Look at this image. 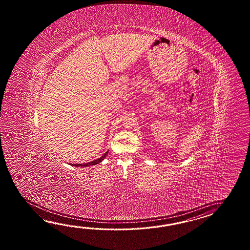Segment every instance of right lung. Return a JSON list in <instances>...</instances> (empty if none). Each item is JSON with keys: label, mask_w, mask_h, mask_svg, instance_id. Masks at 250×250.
Segmentation results:
<instances>
[{"label": "right lung", "mask_w": 250, "mask_h": 250, "mask_svg": "<svg viewBox=\"0 0 250 250\" xmlns=\"http://www.w3.org/2000/svg\"><path fill=\"white\" fill-rule=\"evenodd\" d=\"M108 152L109 151H107L105 154H104L103 156H101L100 158H98V159L94 160V161H92L90 163H86V164H74V165H71L72 166H75V167H87V166H92V165H98V164H100L101 162H103V160L104 159L105 157L107 156V154H108Z\"/></svg>", "instance_id": "obj_1"}]
</instances>
